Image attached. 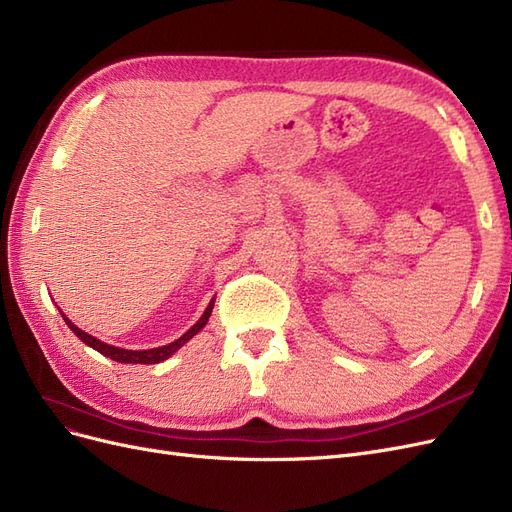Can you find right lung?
I'll use <instances>...</instances> for the list:
<instances>
[{"instance_id": "add662e5", "label": "right lung", "mask_w": 512, "mask_h": 512, "mask_svg": "<svg viewBox=\"0 0 512 512\" xmlns=\"http://www.w3.org/2000/svg\"><path fill=\"white\" fill-rule=\"evenodd\" d=\"M213 303H215V299H211V303H209V305H207V309H205V314L200 316V320L194 324V327H192L190 331H185L179 339H175V342H170L168 346L149 348V350H126V348L108 346V344L100 342L98 337H94V335H89V333L81 331L79 327H76V324H74L72 320H68V318H66V314H61V316H64L66 324H68V327L72 329V333L81 339V342H85L89 348L98 350L100 354L108 356V359H113V361H117V363H143V365H153V363H162V361H166L170 354H175L183 344H188L190 339H192L200 329L205 327L207 320H209V316H211V312H213Z\"/></svg>"}]
</instances>
